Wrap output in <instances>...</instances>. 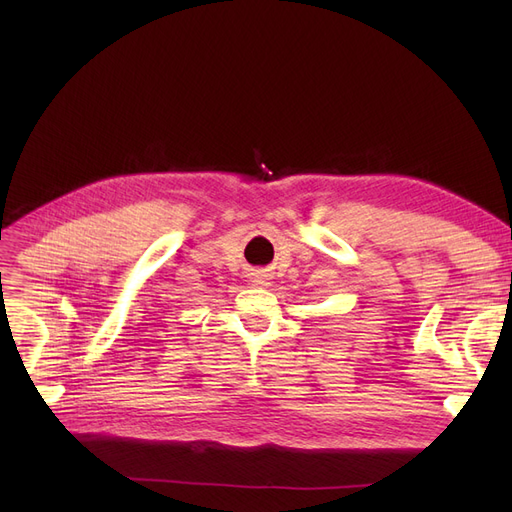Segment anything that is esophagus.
<instances>
[{
  "label": "esophagus",
  "instance_id": "1",
  "mask_svg": "<svg viewBox=\"0 0 512 512\" xmlns=\"http://www.w3.org/2000/svg\"><path fill=\"white\" fill-rule=\"evenodd\" d=\"M253 282H255V284H261V286H263V284H267V278H265V276H263V274H257V276H255V280H253Z\"/></svg>",
  "mask_w": 512,
  "mask_h": 512
}]
</instances>
